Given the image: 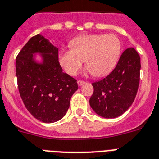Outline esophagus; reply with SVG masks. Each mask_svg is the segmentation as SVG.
<instances>
[{
	"instance_id": "1",
	"label": "esophagus",
	"mask_w": 159,
	"mask_h": 159,
	"mask_svg": "<svg viewBox=\"0 0 159 159\" xmlns=\"http://www.w3.org/2000/svg\"><path fill=\"white\" fill-rule=\"evenodd\" d=\"M84 83H85V81H81V80H78V85H79V86L82 85Z\"/></svg>"
}]
</instances>
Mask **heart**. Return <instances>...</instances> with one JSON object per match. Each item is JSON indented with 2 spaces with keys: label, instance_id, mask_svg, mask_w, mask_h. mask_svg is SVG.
<instances>
[{
  "label": "heart",
  "instance_id": "b5f03b06",
  "mask_svg": "<svg viewBox=\"0 0 159 159\" xmlns=\"http://www.w3.org/2000/svg\"><path fill=\"white\" fill-rule=\"evenodd\" d=\"M72 49L59 53V62L69 75L74 76L83 61L86 71L95 77H102L113 70L119 58L121 44L113 34H85L70 41Z\"/></svg>",
  "mask_w": 159,
  "mask_h": 159
}]
</instances>
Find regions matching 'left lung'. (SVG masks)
<instances>
[{"mask_svg": "<svg viewBox=\"0 0 159 159\" xmlns=\"http://www.w3.org/2000/svg\"><path fill=\"white\" fill-rule=\"evenodd\" d=\"M140 56L134 48L124 51L108 76L92 83L89 105L97 114L114 118L129 108L137 94L140 80Z\"/></svg>", "mask_w": 159, "mask_h": 159, "instance_id": "obj_1", "label": "left lung"}]
</instances>
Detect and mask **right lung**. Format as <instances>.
<instances>
[{
    "mask_svg": "<svg viewBox=\"0 0 159 159\" xmlns=\"http://www.w3.org/2000/svg\"><path fill=\"white\" fill-rule=\"evenodd\" d=\"M36 52L42 63L35 61ZM16 75L20 98L34 118L53 123L64 117L78 83L62 72L57 47L40 34L30 38L16 56Z\"/></svg>",
    "mask_w": 159,
    "mask_h": 159,
    "instance_id": "add662e5",
    "label": "right lung"
}]
</instances>
